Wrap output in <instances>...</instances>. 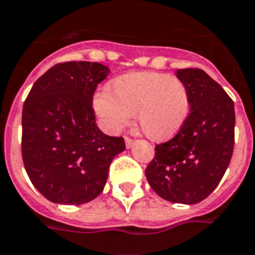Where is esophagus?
Listing matches in <instances>:
<instances>
[{
	"instance_id": "obj_1",
	"label": "esophagus",
	"mask_w": 255,
	"mask_h": 255,
	"mask_svg": "<svg viewBox=\"0 0 255 255\" xmlns=\"http://www.w3.org/2000/svg\"><path fill=\"white\" fill-rule=\"evenodd\" d=\"M132 145H133V139H131V137L126 136V147H127V148H131Z\"/></svg>"
}]
</instances>
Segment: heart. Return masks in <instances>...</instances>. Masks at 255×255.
I'll return each mask as SVG.
<instances>
[{"instance_id": "heart-1", "label": "heart", "mask_w": 255, "mask_h": 255, "mask_svg": "<svg viewBox=\"0 0 255 255\" xmlns=\"http://www.w3.org/2000/svg\"><path fill=\"white\" fill-rule=\"evenodd\" d=\"M93 108L107 131L118 133L135 114L141 132L153 141L174 137L190 114L188 89L179 77L160 72L126 73L97 93Z\"/></svg>"}]
</instances>
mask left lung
<instances>
[{
    "mask_svg": "<svg viewBox=\"0 0 255 255\" xmlns=\"http://www.w3.org/2000/svg\"><path fill=\"white\" fill-rule=\"evenodd\" d=\"M176 77L188 89L190 114L171 140L156 144L145 176L163 199L195 205L215 190L230 164L234 149V102L202 69H178Z\"/></svg>",
    "mask_w": 255,
    "mask_h": 255,
    "instance_id": "obj_1",
    "label": "left lung"
}]
</instances>
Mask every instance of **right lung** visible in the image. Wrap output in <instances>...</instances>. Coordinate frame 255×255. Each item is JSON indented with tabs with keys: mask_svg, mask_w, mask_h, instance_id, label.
I'll use <instances>...</instances> for the list:
<instances>
[{
	"mask_svg": "<svg viewBox=\"0 0 255 255\" xmlns=\"http://www.w3.org/2000/svg\"><path fill=\"white\" fill-rule=\"evenodd\" d=\"M110 68L68 61L37 79L22 108L21 152L33 186L48 201L83 205L102 194L110 164L126 149L124 139L96 126L97 85Z\"/></svg>",
	"mask_w": 255,
	"mask_h": 255,
	"instance_id": "add662e5",
	"label": "right lung"
}]
</instances>
